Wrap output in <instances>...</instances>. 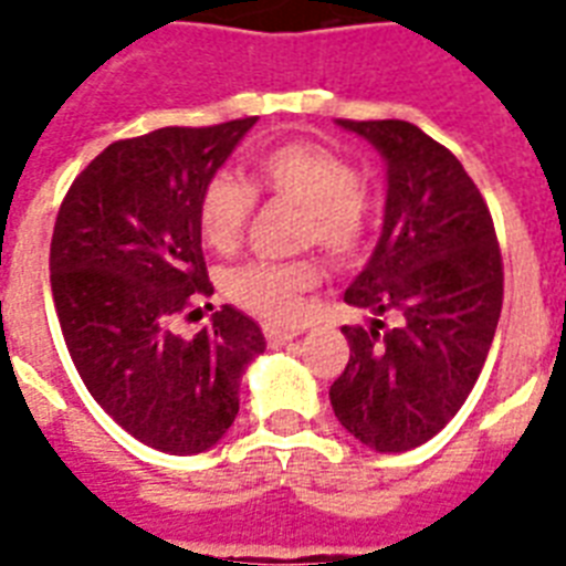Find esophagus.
Returning a JSON list of instances; mask_svg holds the SVG:
<instances>
[{"mask_svg": "<svg viewBox=\"0 0 566 566\" xmlns=\"http://www.w3.org/2000/svg\"><path fill=\"white\" fill-rule=\"evenodd\" d=\"M264 337L270 346H287L296 337V332H287V328H279V326H264Z\"/></svg>", "mask_w": 566, "mask_h": 566, "instance_id": "obj_1", "label": "esophagus"}]
</instances>
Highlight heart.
<instances>
[{"mask_svg":"<svg viewBox=\"0 0 566 566\" xmlns=\"http://www.w3.org/2000/svg\"><path fill=\"white\" fill-rule=\"evenodd\" d=\"M255 196L300 205V247H323L353 261L370 234V196L344 155L317 144H279L249 164V188L226 172L208 179L196 205L199 234L213 252H234L255 211ZM323 282L317 258L249 261L226 273L222 291L238 308L270 323L300 317L302 296Z\"/></svg>","mask_w":566,"mask_h":566,"instance_id":"b5f03b06","label":"heart"}]
</instances>
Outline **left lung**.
<instances>
[{
  "instance_id": "1",
  "label": "left lung",
  "mask_w": 566,
  "mask_h": 566,
  "mask_svg": "<svg viewBox=\"0 0 566 566\" xmlns=\"http://www.w3.org/2000/svg\"><path fill=\"white\" fill-rule=\"evenodd\" d=\"M387 161L385 226L344 293L373 314L344 326L335 417L376 452H405L458 413L491 353L502 311V255L491 211L447 146L405 119H337ZM395 319L384 326V317Z\"/></svg>"
}]
</instances>
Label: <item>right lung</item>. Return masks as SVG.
Returning <instances> with one entry per match:
<instances>
[{
  "instance_id": "1",
  "label": "right lung",
  "mask_w": 566,
  "mask_h": 566,
  "mask_svg": "<svg viewBox=\"0 0 566 566\" xmlns=\"http://www.w3.org/2000/svg\"><path fill=\"white\" fill-rule=\"evenodd\" d=\"M255 119L111 144L75 176L52 231L49 282L75 370L132 438L170 455L205 452L229 431L240 376L266 346L231 305L190 340L172 332L213 293L199 193Z\"/></svg>"
}]
</instances>
